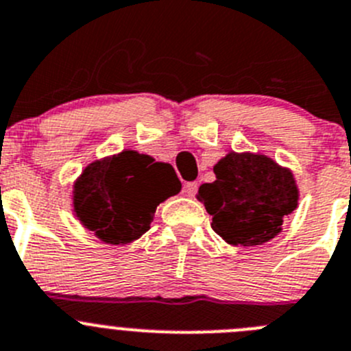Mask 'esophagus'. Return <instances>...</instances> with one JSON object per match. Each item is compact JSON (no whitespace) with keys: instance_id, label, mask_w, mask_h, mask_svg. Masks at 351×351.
Returning a JSON list of instances; mask_svg holds the SVG:
<instances>
[{"instance_id":"1","label":"esophagus","mask_w":351,"mask_h":351,"mask_svg":"<svg viewBox=\"0 0 351 351\" xmlns=\"http://www.w3.org/2000/svg\"><path fill=\"white\" fill-rule=\"evenodd\" d=\"M183 192H185V195H189V197H194L195 192H197V183L195 182L185 183V186H183Z\"/></svg>"}]
</instances>
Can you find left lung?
I'll return each instance as SVG.
<instances>
[{
    "mask_svg": "<svg viewBox=\"0 0 351 351\" xmlns=\"http://www.w3.org/2000/svg\"><path fill=\"white\" fill-rule=\"evenodd\" d=\"M216 180L199 186L197 201L213 216V230L230 245H261L282 232L298 208L293 171L271 157L230 152L213 166Z\"/></svg>",
    "mask_w": 351,
    "mask_h": 351,
    "instance_id": "obj_1",
    "label": "left lung"
}]
</instances>
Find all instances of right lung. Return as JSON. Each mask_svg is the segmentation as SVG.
I'll return each mask as SVG.
<instances>
[{
	"mask_svg": "<svg viewBox=\"0 0 351 351\" xmlns=\"http://www.w3.org/2000/svg\"><path fill=\"white\" fill-rule=\"evenodd\" d=\"M182 191L168 162L124 149L93 160L72 185V211L109 245L135 242L150 228L160 202Z\"/></svg>",
	"mask_w": 351,
	"mask_h": 351,
	"instance_id": "1",
	"label": "right lung"
}]
</instances>
